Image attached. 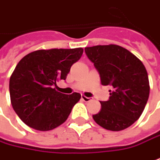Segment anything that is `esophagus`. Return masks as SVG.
<instances>
[{"label":"esophagus","instance_id":"34e87169","mask_svg":"<svg viewBox=\"0 0 160 160\" xmlns=\"http://www.w3.org/2000/svg\"><path fill=\"white\" fill-rule=\"evenodd\" d=\"M82 99L83 101H85V102H88V101L92 100V98L86 97V96H84V95H82Z\"/></svg>","mask_w":160,"mask_h":160}]
</instances>
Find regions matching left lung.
<instances>
[{
  "instance_id": "left-lung-1",
  "label": "left lung",
  "mask_w": 160,
  "mask_h": 160,
  "mask_svg": "<svg viewBox=\"0 0 160 160\" xmlns=\"http://www.w3.org/2000/svg\"><path fill=\"white\" fill-rule=\"evenodd\" d=\"M89 60L99 74L101 84L110 85L108 101H100V112L92 115L100 127L120 131L141 116L150 93L146 68L126 48L117 45L84 48Z\"/></svg>"
}]
</instances>
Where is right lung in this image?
<instances>
[{
  "label": "right lung",
  "instance_id": "obj_1",
  "mask_svg": "<svg viewBox=\"0 0 160 160\" xmlns=\"http://www.w3.org/2000/svg\"><path fill=\"white\" fill-rule=\"evenodd\" d=\"M82 52V48L37 50L18 62L9 79V94L13 109L27 126L48 131L67 120L81 95H66L54 86L66 79Z\"/></svg>",
  "mask_w": 160,
  "mask_h": 160
}]
</instances>
